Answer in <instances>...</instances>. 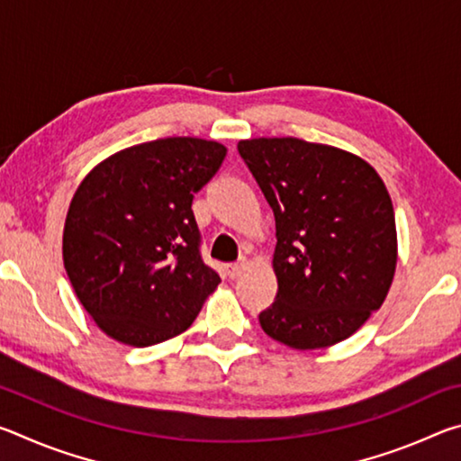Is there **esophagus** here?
Returning a JSON list of instances; mask_svg holds the SVG:
<instances>
[{
    "label": "esophagus",
    "instance_id": "1",
    "mask_svg": "<svg viewBox=\"0 0 461 461\" xmlns=\"http://www.w3.org/2000/svg\"><path fill=\"white\" fill-rule=\"evenodd\" d=\"M244 268H246L244 262L228 264V267H225V275H228L230 278H238V276H241V272H244Z\"/></svg>",
    "mask_w": 461,
    "mask_h": 461
}]
</instances>
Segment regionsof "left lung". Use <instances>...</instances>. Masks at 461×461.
Returning <instances> with one entry per match:
<instances>
[{"instance_id": "obj_1", "label": "left lung", "mask_w": 461, "mask_h": 461, "mask_svg": "<svg viewBox=\"0 0 461 461\" xmlns=\"http://www.w3.org/2000/svg\"><path fill=\"white\" fill-rule=\"evenodd\" d=\"M276 221V299L258 315L272 339L319 349L348 339L384 303L396 270L386 185L368 162L299 138L240 140Z\"/></svg>"}]
</instances>
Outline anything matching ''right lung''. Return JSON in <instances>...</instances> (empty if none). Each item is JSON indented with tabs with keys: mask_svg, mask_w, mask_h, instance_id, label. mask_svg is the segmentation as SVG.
Instances as JSON below:
<instances>
[{
	"mask_svg": "<svg viewBox=\"0 0 461 461\" xmlns=\"http://www.w3.org/2000/svg\"><path fill=\"white\" fill-rule=\"evenodd\" d=\"M228 154L213 140L160 138L109 156L77 186L62 260L104 333L146 348L186 331L221 278L201 260L193 197Z\"/></svg>",
	"mask_w": 461,
	"mask_h": 461,
	"instance_id": "add662e5",
	"label": "right lung"
}]
</instances>
